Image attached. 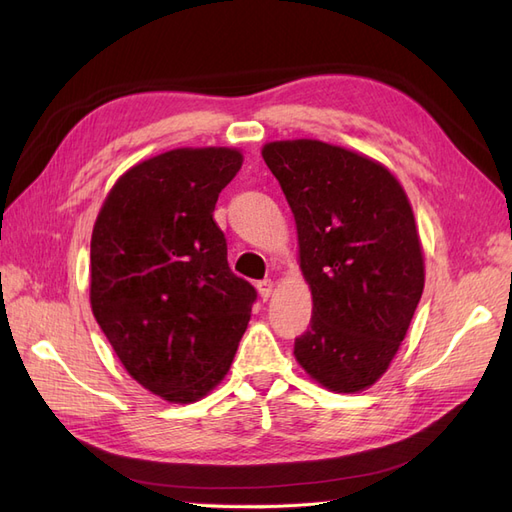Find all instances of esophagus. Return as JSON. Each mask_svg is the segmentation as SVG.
Returning <instances> with one entry per match:
<instances>
[{
    "instance_id": "34e87169",
    "label": "esophagus",
    "mask_w": 512,
    "mask_h": 512,
    "mask_svg": "<svg viewBox=\"0 0 512 512\" xmlns=\"http://www.w3.org/2000/svg\"><path fill=\"white\" fill-rule=\"evenodd\" d=\"M258 292H260L262 301H269V299H271V294H273V282H271V280H262V282H258Z\"/></svg>"
}]
</instances>
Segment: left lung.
Segmentation results:
<instances>
[{"instance_id": "obj_1", "label": "left lung", "mask_w": 512, "mask_h": 512, "mask_svg": "<svg viewBox=\"0 0 512 512\" xmlns=\"http://www.w3.org/2000/svg\"><path fill=\"white\" fill-rule=\"evenodd\" d=\"M262 158L294 213L314 301L294 359L324 389L365 391L395 359L425 286L410 200L384 164L337 145L275 141Z\"/></svg>"}]
</instances>
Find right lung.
I'll use <instances>...</instances> for the list:
<instances>
[{
    "instance_id": "right-lung-1",
    "label": "right lung",
    "mask_w": 512,
    "mask_h": 512,
    "mask_svg": "<svg viewBox=\"0 0 512 512\" xmlns=\"http://www.w3.org/2000/svg\"><path fill=\"white\" fill-rule=\"evenodd\" d=\"M241 164L232 147L138 162L91 232V312L128 374L170 404H194L224 380L252 316L256 290L230 271L213 220Z\"/></svg>"
}]
</instances>
